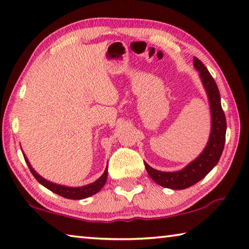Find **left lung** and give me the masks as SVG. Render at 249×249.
Listing matches in <instances>:
<instances>
[{"instance_id": "1", "label": "left lung", "mask_w": 249, "mask_h": 249, "mask_svg": "<svg viewBox=\"0 0 249 249\" xmlns=\"http://www.w3.org/2000/svg\"><path fill=\"white\" fill-rule=\"evenodd\" d=\"M193 65L200 72L202 83L209 96L211 115H212V129H211L208 145L196 160L176 172H163L156 170L145 162V168L150 178L156 183L174 190H182L199 182L215 167L224 149L226 135V119L221 105V96L218 88L206 67L200 59L193 58Z\"/></svg>"}]
</instances>
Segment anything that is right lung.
Instances as JSON below:
<instances>
[{
    "instance_id": "1",
    "label": "right lung",
    "mask_w": 249,
    "mask_h": 249,
    "mask_svg": "<svg viewBox=\"0 0 249 249\" xmlns=\"http://www.w3.org/2000/svg\"><path fill=\"white\" fill-rule=\"evenodd\" d=\"M25 161H26L27 166L29 168V170L33 174V176L35 177L36 180L38 181L40 184H43L44 187L49 189L50 191H53V193H57L58 196H61L66 197V199H71V200H80V199H86V197H89L91 196L98 193L101 189L103 188V185L107 182V167L105 169L104 174L100 177V178L94 181L93 183L83 185V187H77V188H72V187H66V185H60V184H56L50 182V181L44 179L43 177L39 176L37 172L33 169L31 163L27 160V158L25 157Z\"/></svg>"
}]
</instances>
